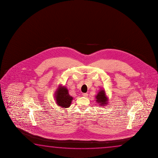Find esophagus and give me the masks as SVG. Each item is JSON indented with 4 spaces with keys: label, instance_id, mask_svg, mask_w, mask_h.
<instances>
[{
    "label": "esophagus",
    "instance_id": "obj_1",
    "mask_svg": "<svg viewBox=\"0 0 158 158\" xmlns=\"http://www.w3.org/2000/svg\"><path fill=\"white\" fill-rule=\"evenodd\" d=\"M83 96L84 97H87L88 96V94H87V93H84V94H83Z\"/></svg>",
    "mask_w": 158,
    "mask_h": 158
}]
</instances>
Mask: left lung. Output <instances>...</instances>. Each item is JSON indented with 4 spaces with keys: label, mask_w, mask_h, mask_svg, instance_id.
Instances as JSON below:
<instances>
[{
    "label": "left lung",
    "mask_w": 158,
    "mask_h": 158,
    "mask_svg": "<svg viewBox=\"0 0 158 158\" xmlns=\"http://www.w3.org/2000/svg\"><path fill=\"white\" fill-rule=\"evenodd\" d=\"M96 98L97 103H98L101 106H104L106 104H108V98L106 95V92L103 89H101L99 91L96 96Z\"/></svg>",
    "instance_id": "1"
}]
</instances>
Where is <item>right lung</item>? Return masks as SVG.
Wrapping results in <instances>:
<instances>
[{
    "instance_id": "add662e5",
    "label": "right lung",
    "mask_w": 158,
    "mask_h": 158,
    "mask_svg": "<svg viewBox=\"0 0 158 158\" xmlns=\"http://www.w3.org/2000/svg\"><path fill=\"white\" fill-rule=\"evenodd\" d=\"M57 104L61 107L68 108L71 104L73 97L70 96L67 88L62 86H59L55 94Z\"/></svg>"
}]
</instances>
